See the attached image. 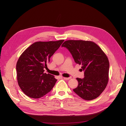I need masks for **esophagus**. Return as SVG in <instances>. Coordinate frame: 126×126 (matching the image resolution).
Masks as SVG:
<instances>
[{"label": "esophagus", "mask_w": 126, "mask_h": 126, "mask_svg": "<svg viewBox=\"0 0 126 126\" xmlns=\"http://www.w3.org/2000/svg\"><path fill=\"white\" fill-rule=\"evenodd\" d=\"M63 78H64V79H65V80H69V79H71L70 77H68V78H67V77H63Z\"/></svg>", "instance_id": "1"}]
</instances>
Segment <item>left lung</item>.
Here are the masks:
<instances>
[{"label": "left lung", "instance_id": "left-lung-1", "mask_svg": "<svg viewBox=\"0 0 126 126\" xmlns=\"http://www.w3.org/2000/svg\"><path fill=\"white\" fill-rule=\"evenodd\" d=\"M62 47L67 48L75 62L82 65L83 79L77 78L78 87L74 92L85 100L97 98L104 91L109 80V62L107 55L95 43L90 41L69 40Z\"/></svg>", "mask_w": 126, "mask_h": 126}]
</instances>
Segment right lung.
<instances>
[{
  "instance_id": "1",
  "label": "right lung",
  "mask_w": 126,
  "mask_h": 126,
  "mask_svg": "<svg viewBox=\"0 0 126 126\" xmlns=\"http://www.w3.org/2000/svg\"><path fill=\"white\" fill-rule=\"evenodd\" d=\"M64 41L36 42L19 57L16 67L17 79L21 90L28 97L41 98L54 86L57 80L53 75L44 73V69Z\"/></svg>"
}]
</instances>
